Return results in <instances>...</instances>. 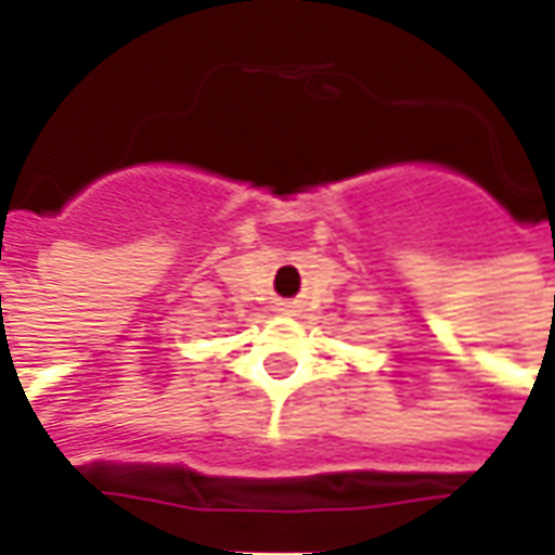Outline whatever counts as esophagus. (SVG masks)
<instances>
[{"mask_svg":"<svg viewBox=\"0 0 555 555\" xmlns=\"http://www.w3.org/2000/svg\"><path fill=\"white\" fill-rule=\"evenodd\" d=\"M282 312H285V315H294V312H297V306H294V304H282Z\"/></svg>","mask_w":555,"mask_h":555,"instance_id":"34e87169","label":"esophagus"}]
</instances>
